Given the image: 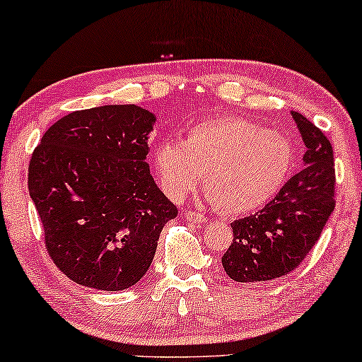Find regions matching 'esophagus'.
Listing matches in <instances>:
<instances>
[{"mask_svg": "<svg viewBox=\"0 0 362 362\" xmlns=\"http://www.w3.org/2000/svg\"><path fill=\"white\" fill-rule=\"evenodd\" d=\"M185 218L189 223L196 224V226H201V224H204L206 221H208V219H206V216L203 213H198V211H186Z\"/></svg>", "mask_w": 362, "mask_h": 362, "instance_id": "esophagus-1", "label": "esophagus"}]
</instances>
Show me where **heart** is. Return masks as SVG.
<instances>
[{
  "label": "heart",
  "instance_id": "b5f03b06",
  "mask_svg": "<svg viewBox=\"0 0 362 362\" xmlns=\"http://www.w3.org/2000/svg\"><path fill=\"white\" fill-rule=\"evenodd\" d=\"M294 166L293 141L236 116H216L187 129L185 141L166 138L153 151L159 185L182 199L199 185L223 213L259 209L284 186Z\"/></svg>",
  "mask_w": 362,
  "mask_h": 362
}]
</instances>
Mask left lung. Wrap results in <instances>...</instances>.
I'll use <instances>...</instances> for the list:
<instances>
[{
    "instance_id": "1",
    "label": "left lung",
    "mask_w": 362,
    "mask_h": 362,
    "mask_svg": "<svg viewBox=\"0 0 362 362\" xmlns=\"http://www.w3.org/2000/svg\"><path fill=\"white\" fill-rule=\"evenodd\" d=\"M306 153L294 175L259 213L231 224L233 243L223 267L238 283L286 276L301 264L334 211V156L329 139L301 112L293 111Z\"/></svg>"
}]
</instances>
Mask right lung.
<instances>
[{
	"instance_id": "1",
	"label": "right lung",
	"mask_w": 362,
	"mask_h": 362,
	"mask_svg": "<svg viewBox=\"0 0 362 362\" xmlns=\"http://www.w3.org/2000/svg\"><path fill=\"white\" fill-rule=\"evenodd\" d=\"M156 116L136 105L74 111L30 161L28 189L54 264L74 283L123 291L146 274L177 208L149 175Z\"/></svg>"
}]
</instances>
